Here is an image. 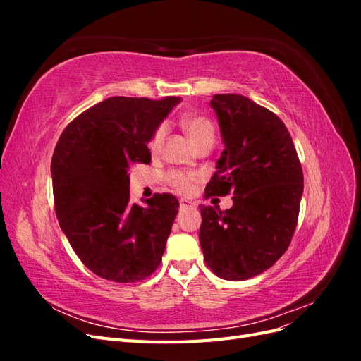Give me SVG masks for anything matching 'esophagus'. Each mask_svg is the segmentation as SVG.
Listing matches in <instances>:
<instances>
[{"instance_id": "obj_1", "label": "esophagus", "mask_w": 361, "mask_h": 361, "mask_svg": "<svg viewBox=\"0 0 361 361\" xmlns=\"http://www.w3.org/2000/svg\"><path fill=\"white\" fill-rule=\"evenodd\" d=\"M195 207V203L191 202V200H185L182 199L180 200V211H187V209H194Z\"/></svg>"}]
</instances>
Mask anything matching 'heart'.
<instances>
[{"mask_svg": "<svg viewBox=\"0 0 361 361\" xmlns=\"http://www.w3.org/2000/svg\"><path fill=\"white\" fill-rule=\"evenodd\" d=\"M182 126L185 129V133H187L192 146L200 143V141H203L206 138H214V126L206 117L188 116L182 120ZM164 137H166V126L162 125L155 130V134L152 135V138L149 141V149L152 154H157V152L161 149ZM169 179H170L173 187L183 194L191 192L194 188L195 176H192V174L171 173Z\"/></svg>", "mask_w": 361, "mask_h": 361, "instance_id": "1", "label": "heart"}]
</instances>
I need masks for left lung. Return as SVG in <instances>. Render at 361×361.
<instances>
[{
    "label": "left lung",
    "mask_w": 361,
    "mask_h": 361,
    "mask_svg": "<svg viewBox=\"0 0 361 361\" xmlns=\"http://www.w3.org/2000/svg\"><path fill=\"white\" fill-rule=\"evenodd\" d=\"M224 150L204 197L233 192L221 211L200 206V245L218 277L241 281L271 268L288 250L304 190L301 164L285 123L241 94H214Z\"/></svg>",
    "instance_id": "1"
}]
</instances>
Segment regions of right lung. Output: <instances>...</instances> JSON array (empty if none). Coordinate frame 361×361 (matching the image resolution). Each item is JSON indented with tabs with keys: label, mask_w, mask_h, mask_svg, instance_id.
Listing matches in <instances>:
<instances>
[{
	"label": "right lung",
	"mask_w": 361,
	"mask_h": 361,
	"mask_svg": "<svg viewBox=\"0 0 361 361\" xmlns=\"http://www.w3.org/2000/svg\"><path fill=\"white\" fill-rule=\"evenodd\" d=\"M179 102L108 97L59 138L51 161L59 223L76 256L105 280L135 283L159 265L179 202L155 194L146 206L130 203L129 167L150 162L147 143Z\"/></svg>",
	"instance_id": "1"
}]
</instances>
